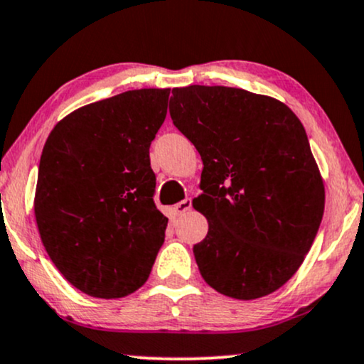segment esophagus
<instances>
[{
    "label": "esophagus",
    "mask_w": 364,
    "mask_h": 364,
    "mask_svg": "<svg viewBox=\"0 0 364 364\" xmlns=\"http://www.w3.org/2000/svg\"><path fill=\"white\" fill-rule=\"evenodd\" d=\"M173 210H174V213H176L178 216L185 215L186 211L191 210V198H186V200L179 201V203H176V205L173 206Z\"/></svg>",
    "instance_id": "esophagus-1"
}]
</instances>
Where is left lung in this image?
<instances>
[{
  "instance_id": "8db88e82",
  "label": "left lung",
  "mask_w": 364,
  "mask_h": 364,
  "mask_svg": "<svg viewBox=\"0 0 364 364\" xmlns=\"http://www.w3.org/2000/svg\"><path fill=\"white\" fill-rule=\"evenodd\" d=\"M173 124L203 161L195 210L208 233L193 247L205 282L252 301L282 287L324 213V183L306 129L277 99L222 85L173 89Z\"/></svg>"
}]
</instances>
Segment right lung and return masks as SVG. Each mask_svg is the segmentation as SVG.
I'll list each match as a JSON object with an SVG mask.
<instances>
[{"label": "right lung", "mask_w": 364, "mask_h": 364, "mask_svg": "<svg viewBox=\"0 0 364 364\" xmlns=\"http://www.w3.org/2000/svg\"><path fill=\"white\" fill-rule=\"evenodd\" d=\"M169 89L127 90L84 105L50 132L35 218L60 274L87 296L119 299L146 282L168 218L154 205L149 146Z\"/></svg>", "instance_id": "1"}]
</instances>
